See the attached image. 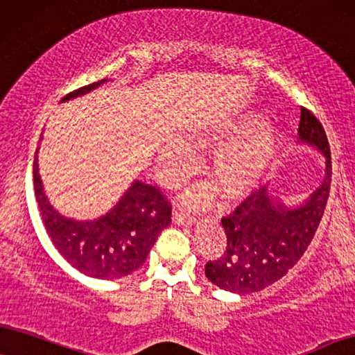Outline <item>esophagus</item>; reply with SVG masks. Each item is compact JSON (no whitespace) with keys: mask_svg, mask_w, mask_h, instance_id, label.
<instances>
[{"mask_svg":"<svg viewBox=\"0 0 355 355\" xmlns=\"http://www.w3.org/2000/svg\"><path fill=\"white\" fill-rule=\"evenodd\" d=\"M173 221L177 224H183V226H191V224L196 223V218L190 213H185V211L177 209L173 213Z\"/></svg>","mask_w":355,"mask_h":355,"instance_id":"1","label":"esophagus"}]
</instances>
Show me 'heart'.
Here are the masks:
<instances>
[{
	"mask_svg": "<svg viewBox=\"0 0 355 355\" xmlns=\"http://www.w3.org/2000/svg\"><path fill=\"white\" fill-rule=\"evenodd\" d=\"M282 131L257 111H244L213 123L188 136L193 149L208 152L205 173L223 200L245 198L266 180L282 149ZM162 177L168 185L180 183L195 167V154L182 139H172L160 152ZM214 189L203 185L188 195L193 205L213 200Z\"/></svg>",
	"mask_w": 355,
	"mask_h": 355,
	"instance_id": "heart-1",
	"label": "heart"
}]
</instances>
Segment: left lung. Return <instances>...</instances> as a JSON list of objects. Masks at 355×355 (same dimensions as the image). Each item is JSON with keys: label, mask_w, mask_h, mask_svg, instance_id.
<instances>
[{"label": "left lung", "mask_w": 355, "mask_h": 355, "mask_svg": "<svg viewBox=\"0 0 355 355\" xmlns=\"http://www.w3.org/2000/svg\"><path fill=\"white\" fill-rule=\"evenodd\" d=\"M298 144L324 157L320 187L302 203L288 206L266 188L252 193L221 224L226 250L209 260L205 273L211 284L231 293H254L280 280L302 259L315 237L331 188V150L320 121L302 107Z\"/></svg>", "instance_id": "1"}]
</instances>
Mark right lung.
I'll list each match as a JSON object with an SVG mask.
<instances>
[{
    "mask_svg": "<svg viewBox=\"0 0 355 355\" xmlns=\"http://www.w3.org/2000/svg\"><path fill=\"white\" fill-rule=\"evenodd\" d=\"M107 80L75 89L62 101L92 92ZM42 141V134H40ZM34 159V190L40 216L52 244L71 266L85 275L100 280H116L137 270L146 262L157 237L170 224L168 201L155 187L134 180L118 203L95 219L67 218L53 208L44 191Z\"/></svg>",
    "mask_w": 355,
    "mask_h": 355,
    "instance_id": "add662e5",
    "label": "right lung"
}]
</instances>
